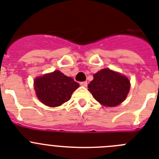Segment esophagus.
<instances>
[{
	"label": "esophagus",
	"instance_id": "obj_1",
	"mask_svg": "<svg viewBox=\"0 0 159 159\" xmlns=\"http://www.w3.org/2000/svg\"><path fill=\"white\" fill-rule=\"evenodd\" d=\"M80 85H81V86L86 87V86H87V81H81V82H80Z\"/></svg>",
	"mask_w": 159,
	"mask_h": 159
}]
</instances>
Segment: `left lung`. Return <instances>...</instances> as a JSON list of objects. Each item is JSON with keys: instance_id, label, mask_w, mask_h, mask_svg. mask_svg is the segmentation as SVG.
Listing matches in <instances>:
<instances>
[{"instance_id": "left-lung-1", "label": "left lung", "mask_w": 159, "mask_h": 159, "mask_svg": "<svg viewBox=\"0 0 159 159\" xmlns=\"http://www.w3.org/2000/svg\"><path fill=\"white\" fill-rule=\"evenodd\" d=\"M88 88L98 102L114 107L125 100L130 85L125 76L109 69H103L93 74V80L88 85Z\"/></svg>"}]
</instances>
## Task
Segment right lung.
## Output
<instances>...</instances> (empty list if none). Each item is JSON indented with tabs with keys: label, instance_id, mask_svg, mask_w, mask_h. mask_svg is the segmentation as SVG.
<instances>
[{
	"label": "right lung",
	"instance_id": "obj_1",
	"mask_svg": "<svg viewBox=\"0 0 159 159\" xmlns=\"http://www.w3.org/2000/svg\"><path fill=\"white\" fill-rule=\"evenodd\" d=\"M79 84L58 70L37 78L34 89L38 99L45 106L56 107L68 102Z\"/></svg>",
	"mask_w": 159,
	"mask_h": 159
}]
</instances>
